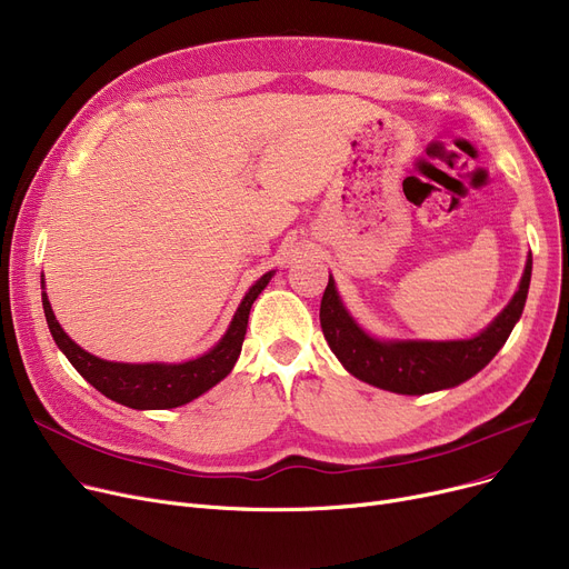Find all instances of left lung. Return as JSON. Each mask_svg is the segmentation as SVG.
I'll list each match as a JSON object with an SVG mask.
<instances>
[{"mask_svg": "<svg viewBox=\"0 0 569 569\" xmlns=\"http://www.w3.org/2000/svg\"><path fill=\"white\" fill-rule=\"evenodd\" d=\"M532 272V256L526 260L519 290L496 320L472 339L461 341H378L369 337L341 305L330 277L320 302L325 341L348 373L373 387L397 395H429L450 390L482 371L512 335L523 313Z\"/></svg>", "mask_w": 569, "mask_h": 569, "instance_id": "1", "label": "left lung"}]
</instances>
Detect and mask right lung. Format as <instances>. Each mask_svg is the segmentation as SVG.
<instances>
[{"label":"right lung","mask_w":569,"mask_h":569,"mask_svg":"<svg viewBox=\"0 0 569 569\" xmlns=\"http://www.w3.org/2000/svg\"><path fill=\"white\" fill-rule=\"evenodd\" d=\"M272 274L274 272L262 274L249 288L223 339L209 352L182 365H122L99 360V357L89 355L67 337L62 325L57 322L52 313L46 292H41V300L54 343L69 357V362L89 385H94L101 395L122 406L136 410H163L198 399L232 371L239 352H242L249 311Z\"/></svg>","instance_id":"obj_1"}]
</instances>
